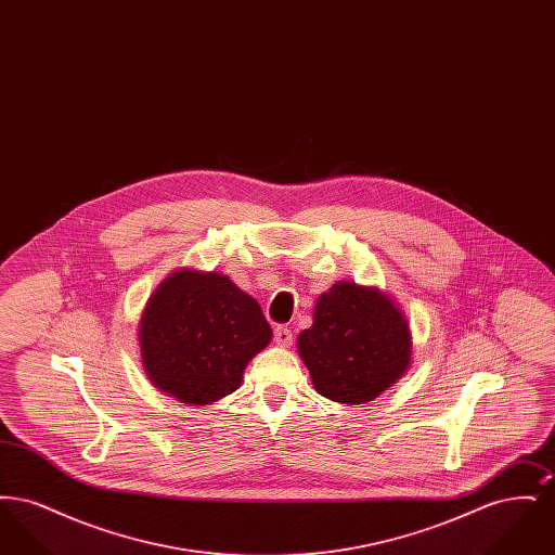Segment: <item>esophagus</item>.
I'll return each mask as SVG.
<instances>
[{
  "mask_svg": "<svg viewBox=\"0 0 555 555\" xmlns=\"http://www.w3.org/2000/svg\"><path fill=\"white\" fill-rule=\"evenodd\" d=\"M274 341H276V345H281V347H289V345L293 344V333H291V328L283 326V324H276V326H274Z\"/></svg>",
  "mask_w": 555,
  "mask_h": 555,
  "instance_id": "1",
  "label": "esophagus"
}]
</instances>
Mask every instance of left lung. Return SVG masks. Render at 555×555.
<instances>
[{"mask_svg":"<svg viewBox=\"0 0 555 555\" xmlns=\"http://www.w3.org/2000/svg\"><path fill=\"white\" fill-rule=\"evenodd\" d=\"M297 349L320 396L364 403L405 372L412 337L401 310L387 295L337 283L318 299L314 324L301 331Z\"/></svg>","mask_w":555,"mask_h":555,"instance_id":"1","label":"left lung"}]
</instances>
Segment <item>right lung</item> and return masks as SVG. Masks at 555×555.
<instances>
[{
  "instance_id": "obj_1",
  "label": "right lung",
  "mask_w": 555,
  "mask_h": 555,
  "mask_svg": "<svg viewBox=\"0 0 555 555\" xmlns=\"http://www.w3.org/2000/svg\"><path fill=\"white\" fill-rule=\"evenodd\" d=\"M270 337L260 304L216 272L170 274L147 301L139 324L150 380L193 405L233 393L247 362Z\"/></svg>"
}]
</instances>
